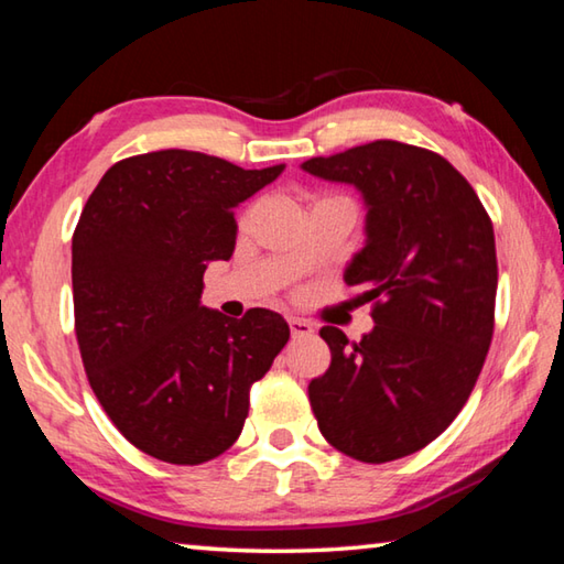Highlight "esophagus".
<instances>
[{
	"label": "esophagus",
	"mask_w": 564,
	"mask_h": 564,
	"mask_svg": "<svg viewBox=\"0 0 564 564\" xmlns=\"http://www.w3.org/2000/svg\"><path fill=\"white\" fill-rule=\"evenodd\" d=\"M289 326H291L293 338H305V336H311V333H313L311 323L303 321V318H289Z\"/></svg>",
	"instance_id": "34e87169"
}]
</instances>
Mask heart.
Returning a JSON list of instances; mask_svg holds the SVG:
<instances>
[{
	"instance_id": "heart-1",
	"label": "heart",
	"mask_w": 564,
	"mask_h": 564,
	"mask_svg": "<svg viewBox=\"0 0 564 564\" xmlns=\"http://www.w3.org/2000/svg\"><path fill=\"white\" fill-rule=\"evenodd\" d=\"M241 226H246V216H243V218H241Z\"/></svg>"
}]
</instances>
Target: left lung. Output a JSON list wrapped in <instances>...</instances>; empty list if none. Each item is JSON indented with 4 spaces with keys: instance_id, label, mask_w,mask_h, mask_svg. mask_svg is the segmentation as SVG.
<instances>
[{
    "instance_id": "obj_1",
    "label": "left lung",
    "mask_w": 564,
    "mask_h": 564,
    "mask_svg": "<svg viewBox=\"0 0 564 564\" xmlns=\"http://www.w3.org/2000/svg\"><path fill=\"white\" fill-rule=\"evenodd\" d=\"M303 169L362 191L368 243L346 283L376 321L360 343L321 328L330 366L308 386L313 415L352 460H398L453 423L482 370L498 293L492 221L460 171L420 147L380 139Z\"/></svg>"
}]
</instances>
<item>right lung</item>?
<instances>
[{
  "label": "right lung",
  "instance_id": "add662e5",
  "mask_svg": "<svg viewBox=\"0 0 564 564\" xmlns=\"http://www.w3.org/2000/svg\"><path fill=\"white\" fill-rule=\"evenodd\" d=\"M281 171L186 149L129 156L101 176L74 228L84 370L117 431L156 460L202 465L226 453L251 386L289 343L279 313L231 321L202 305L208 263L234 253V206Z\"/></svg>",
  "mask_w": 564,
  "mask_h": 564
}]
</instances>
